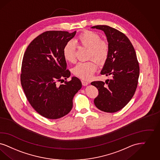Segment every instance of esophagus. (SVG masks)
Masks as SVG:
<instances>
[{"mask_svg":"<svg viewBox=\"0 0 160 160\" xmlns=\"http://www.w3.org/2000/svg\"><path fill=\"white\" fill-rule=\"evenodd\" d=\"M82 84H83V86H88V82H86L84 80H82Z\"/></svg>","mask_w":160,"mask_h":160,"instance_id":"obj_1","label":"esophagus"}]
</instances>
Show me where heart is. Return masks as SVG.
<instances>
[{"instance_id":"heart-1","label":"heart","mask_w":160,"mask_h":160,"mask_svg":"<svg viewBox=\"0 0 160 160\" xmlns=\"http://www.w3.org/2000/svg\"><path fill=\"white\" fill-rule=\"evenodd\" d=\"M75 43L84 48L88 49V58L93 59L99 64H102L106 60L109 54V45L103 40H100L98 33L92 31H86L80 34L75 40ZM64 59L70 62L76 61V50L74 44L68 42L63 48ZM97 66L93 61L85 62H78L72 69V72L76 77L83 80L90 79Z\"/></svg>"}]
</instances>
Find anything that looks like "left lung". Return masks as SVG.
<instances>
[{
    "instance_id": "1",
    "label": "left lung",
    "mask_w": 160,
    "mask_h": 160,
    "mask_svg": "<svg viewBox=\"0 0 160 160\" xmlns=\"http://www.w3.org/2000/svg\"><path fill=\"white\" fill-rule=\"evenodd\" d=\"M92 28L102 30L106 35L109 54L100 74L112 76L105 83H91L99 90L94 103L99 110L114 113L123 108L136 91L139 76L137 57L132 43L124 33L107 25Z\"/></svg>"
}]
</instances>
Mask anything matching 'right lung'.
<instances>
[{
  "instance_id": "1",
  "label": "right lung",
  "mask_w": 160,
  "mask_h": 160,
  "mask_svg": "<svg viewBox=\"0 0 160 160\" xmlns=\"http://www.w3.org/2000/svg\"><path fill=\"white\" fill-rule=\"evenodd\" d=\"M76 31H50L38 35L28 45L22 60L21 82L28 102L39 115L57 119L67 115L82 82L66 70L63 48Z\"/></svg>"
}]
</instances>
